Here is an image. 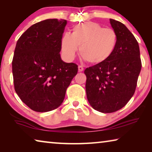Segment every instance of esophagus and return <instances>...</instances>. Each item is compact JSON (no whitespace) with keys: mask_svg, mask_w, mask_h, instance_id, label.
<instances>
[{"mask_svg":"<svg viewBox=\"0 0 152 152\" xmlns=\"http://www.w3.org/2000/svg\"><path fill=\"white\" fill-rule=\"evenodd\" d=\"M84 70V68L82 66H78V71L79 72H82Z\"/></svg>","mask_w":152,"mask_h":152,"instance_id":"esophagus-1","label":"esophagus"}]
</instances>
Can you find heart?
I'll return each mask as SVG.
<instances>
[{
    "label": "heart",
    "instance_id": "b5f03b06",
    "mask_svg": "<svg viewBox=\"0 0 152 152\" xmlns=\"http://www.w3.org/2000/svg\"><path fill=\"white\" fill-rule=\"evenodd\" d=\"M118 43L117 32L111 28H104L95 22L77 24L72 34L65 33L61 39L64 57L72 61L78 51L88 63L101 64L107 61L116 50Z\"/></svg>",
    "mask_w": 152,
    "mask_h": 152
}]
</instances>
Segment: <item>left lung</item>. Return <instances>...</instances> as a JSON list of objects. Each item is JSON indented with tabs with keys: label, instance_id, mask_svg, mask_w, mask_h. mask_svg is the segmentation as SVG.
Wrapping results in <instances>:
<instances>
[{
	"label": "left lung",
	"instance_id": "obj_1",
	"mask_svg": "<svg viewBox=\"0 0 152 152\" xmlns=\"http://www.w3.org/2000/svg\"><path fill=\"white\" fill-rule=\"evenodd\" d=\"M118 35L116 50L105 62L84 70L87 99L94 109L104 113L117 111L134 94L141 69L137 41L124 24L110 19Z\"/></svg>",
	"mask_w": 152,
	"mask_h": 152
}]
</instances>
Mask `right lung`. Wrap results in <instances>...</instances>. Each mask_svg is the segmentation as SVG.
<instances>
[{"label":"right lung","instance_id":"add662e5","mask_svg":"<svg viewBox=\"0 0 152 152\" xmlns=\"http://www.w3.org/2000/svg\"><path fill=\"white\" fill-rule=\"evenodd\" d=\"M66 20L46 19L33 25L18 39L12 61L15 92L37 112L62 103L78 65L61 60V39Z\"/></svg>","mask_w":152,"mask_h":152}]
</instances>
